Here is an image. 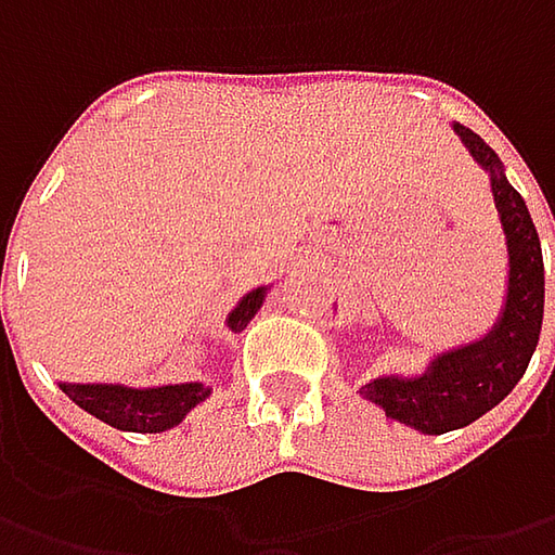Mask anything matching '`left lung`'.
I'll use <instances>...</instances> for the list:
<instances>
[{
  "label": "left lung",
  "mask_w": 555,
  "mask_h": 555,
  "mask_svg": "<svg viewBox=\"0 0 555 555\" xmlns=\"http://www.w3.org/2000/svg\"><path fill=\"white\" fill-rule=\"evenodd\" d=\"M454 129L469 154L491 172V194L509 246V289L501 324L491 336L436 358L426 376H383L361 389V395L379 404L386 416L426 436L469 426L494 404H501L522 379L544 321V256L522 194L506 182L501 157L476 132L466 126Z\"/></svg>",
  "instance_id": "obj_1"
}]
</instances>
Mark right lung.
Here are the masks:
<instances>
[{"label":"right lung","mask_w":555,"mask_h":555,"mask_svg":"<svg viewBox=\"0 0 555 555\" xmlns=\"http://www.w3.org/2000/svg\"><path fill=\"white\" fill-rule=\"evenodd\" d=\"M266 299V287L253 289L241 299V306L228 314L231 331H244L249 318L259 311ZM64 395H70L82 411L98 416L101 423L126 429V433H163L184 420L191 408H197L209 395L203 383H182V386H163V389H126V386H79L61 383Z\"/></svg>","instance_id":"obj_1"}]
</instances>
